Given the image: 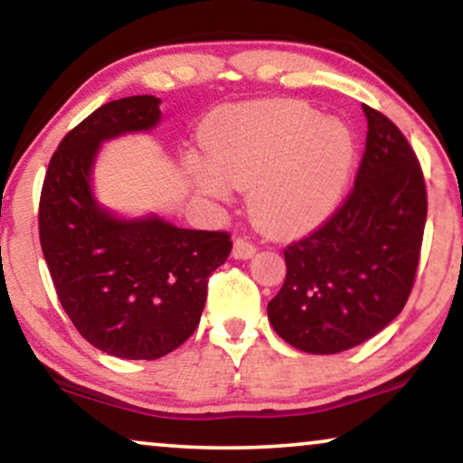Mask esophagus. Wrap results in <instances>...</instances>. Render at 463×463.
I'll return each mask as SVG.
<instances>
[{
	"label": "esophagus",
	"instance_id": "obj_1",
	"mask_svg": "<svg viewBox=\"0 0 463 463\" xmlns=\"http://www.w3.org/2000/svg\"><path fill=\"white\" fill-rule=\"evenodd\" d=\"M254 254H256V245H251L248 239L243 237L235 239V243H232V258H237V260H250Z\"/></svg>",
	"mask_w": 463,
	"mask_h": 463
}]
</instances>
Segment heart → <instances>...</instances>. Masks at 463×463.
I'll return each instance as SVG.
<instances>
[{
  "mask_svg": "<svg viewBox=\"0 0 463 463\" xmlns=\"http://www.w3.org/2000/svg\"><path fill=\"white\" fill-rule=\"evenodd\" d=\"M207 154L190 152L194 188L226 201L231 187L248 190L258 226L296 232L324 218L341 199L355 160L354 135L341 120L322 118L298 101L241 103L205 128Z\"/></svg>",
  "mask_w": 463,
  "mask_h": 463,
  "instance_id": "obj_1",
  "label": "heart"
}]
</instances>
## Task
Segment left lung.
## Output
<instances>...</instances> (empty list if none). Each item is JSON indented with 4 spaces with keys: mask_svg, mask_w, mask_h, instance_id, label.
I'll list each match as a JSON object with an SVG mask.
<instances>
[{
    "mask_svg": "<svg viewBox=\"0 0 463 463\" xmlns=\"http://www.w3.org/2000/svg\"><path fill=\"white\" fill-rule=\"evenodd\" d=\"M357 180L338 212L288 245L286 281L270 300L277 335L305 354L330 355L368 341L400 316L421 250L428 196L409 141L377 109Z\"/></svg>",
    "mask_w": 463,
    "mask_h": 463,
    "instance_id": "obj_1",
    "label": "left lung"
}]
</instances>
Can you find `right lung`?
Returning <instances> with one entry per match:
<instances>
[{
	"label": "right lung",
	"instance_id": "add662e5",
	"mask_svg": "<svg viewBox=\"0 0 463 463\" xmlns=\"http://www.w3.org/2000/svg\"><path fill=\"white\" fill-rule=\"evenodd\" d=\"M160 99L125 97L95 109L61 141L40 199V243L59 300L92 347L125 360H158L199 326L207 279L226 262V232L190 231L156 213H116L95 194L106 141L147 133Z\"/></svg>",
	"mask_w": 463,
	"mask_h": 463
}]
</instances>
